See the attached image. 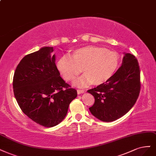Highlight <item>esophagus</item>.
Wrapping results in <instances>:
<instances>
[{
	"label": "esophagus",
	"mask_w": 156,
	"mask_h": 156,
	"mask_svg": "<svg viewBox=\"0 0 156 156\" xmlns=\"http://www.w3.org/2000/svg\"><path fill=\"white\" fill-rule=\"evenodd\" d=\"M84 92V90H80V89H78L77 90V94H81L83 93Z\"/></svg>",
	"instance_id": "34e87169"
}]
</instances>
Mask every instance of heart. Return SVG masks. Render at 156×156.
I'll list each match as a JSON object with an SVG mask.
<instances>
[{"label": "heart", "instance_id": "b5f03b06", "mask_svg": "<svg viewBox=\"0 0 156 156\" xmlns=\"http://www.w3.org/2000/svg\"><path fill=\"white\" fill-rule=\"evenodd\" d=\"M57 68L67 81H72L81 72L84 73L74 82L80 88L94 84H103L114 76L119 66L116 53L106 48L88 46L74 50L72 57L64 55L56 63Z\"/></svg>", "mask_w": 156, "mask_h": 156}]
</instances>
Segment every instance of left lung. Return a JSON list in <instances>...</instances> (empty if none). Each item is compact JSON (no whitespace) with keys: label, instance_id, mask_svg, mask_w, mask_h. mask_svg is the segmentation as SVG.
<instances>
[{"label":"left lung","instance_id":"obj_1","mask_svg":"<svg viewBox=\"0 0 156 156\" xmlns=\"http://www.w3.org/2000/svg\"><path fill=\"white\" fill-rule=\"evenodd\" d=\"M121 66L108 82L87 92L95 98L89 108L98 119L111 122L121 117L136 103L141 90L140 69L137 58L124 53Z\"/></svg>","mask_w":156,"mask_h":156}]
</instances>
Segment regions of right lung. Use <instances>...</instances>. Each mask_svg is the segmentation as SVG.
Returning <instances> with one entry per match:
<instances>
[{
  "mask_svg": "<svg viewBox=\"0 0 156 156\" xmlns=\"http://www.w3.org/2000/svg\"><path fill=\"white\" fill-rule=\"evenodd\" d=\"M53 47H43L26 55L16 68L13 80L15 98L31 120L45 127L57 125L66 117L77 90L61 78Z\"/></svg>",
  "mask_w": 156,
  "mask_h": 156,
  "instance_id": "obj_1",
  "label": "right lung"
}]
</instances>
